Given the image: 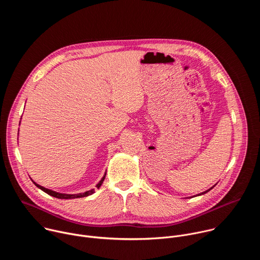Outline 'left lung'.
<instances>
[{
	"label": "left lung",
	"instance_id": "obj_1",
	"mask_svg": "<svg viewBox=\"0 0 260 260\" xmlns=\"http://www.w3.org/2000/svg\"><path fill=\"white\" fill-rule=\"evenodd\" d=\"M212 188H213V187H212ZM212 188H210V189H209V190H207V191H204V192H203V193H200V194H199V196H201V194H204V193H206V192H208V191H210V190H211V189H212Z\"/></svg>",
	"mask_w": 260,
	"mask_h": 260
}]
</instances>
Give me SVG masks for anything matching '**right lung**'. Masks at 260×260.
Wrapping results in <instances>:
<instances>
[{
  "label": "right lung",
  "mask_w": 260,
  "mask_h": 260,
  "mask_svg": "<svg viewBox=\"0 0 260 260\" xmlns=\"http://www.w3.org/2000/svg\"><path fill=\"white\" fill-rule=\"evenodd\" d=\"M105 177H106V175L102 178V180L100 181V183L96 185L98 188L103 184V181L105 180ZM32 182H34V181H32ZM34 184L36 185L37 187H39L41 190H43L44 192H46L47 194H49V196H51V197H54V198H56V199H64V200H69V199H78V198L88 197V196H90V194H92V193L94 192V189H91V190H88V191H86V192L78 193V194H64V193H58V192L52 191V190H50V189H47V188H45V187H43V186H40V185H38V184L35 183V182H34Z\"/></svg>",
  "instance_id": "right-lung-1"
}]
</instances>
